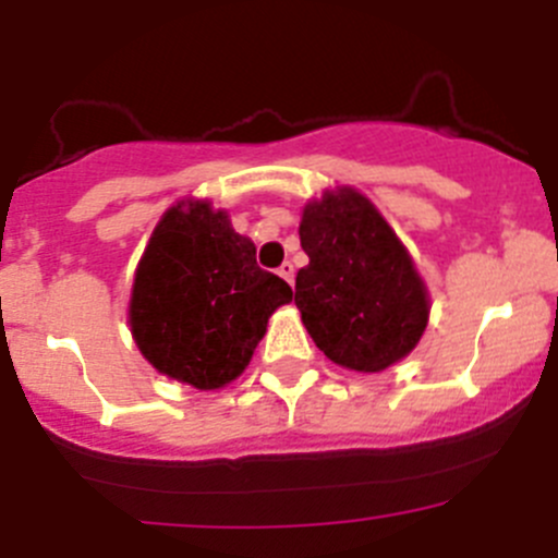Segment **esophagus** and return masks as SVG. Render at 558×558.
I'll use <instances>...</instances> for the list:
<instances>
[{
  "label": "esophagus",
  "mask_w": 558,
  "mask_h": 558,
  "mask_svg": "<svg viewBox=\"0 0 558 558\" xmlns=\"http://www.w3.org/2000/svg\"><path fill=\"white\" fill-rule=\"evenodd\" d=\"M278 275H280V278L286 280V283H294V264H291V262H283V264H280Z\"/></svg>",
  "instance_id": "obj_1"
}]
</instances>
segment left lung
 Masks as SVG:
<instances>
[{
  "mask_svg": "<svg viewBox=\"0 0 558 558\" xmlns=\"http://www.w3.org/2000/svg\"><path fill=\"white\" fill-rule=\"evenodd\" d=\"M311 264L294 302L313 342L335 364L380 373L408 356L429 320V300L404 245L353 189L311 202L300 223Z\"/></svg>",
  "mask_w": 558,
  "mask_h": 558,
  "instance_id": "1",
  "label": "left lung"
}]
</instances>
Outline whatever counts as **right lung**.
Listing matches in <instances>:
<instances>
[{
    "label": "right lung",
    "instance_id": "add662e5",
    "mask_svg": "<svg viewBox=\"0 0 558 558\" xmlns=\"http://www.w3.org/2000/svg\"><path fill=\"white\" fill-rule=\"evenodd\" d=\"M291 286L207 202L174 205L154 229L132 291V335L159 373L194 388L238 378Z\"/></svg>",
    "mask_w": 558,
    "mask_h": 558
}]
</instances>
